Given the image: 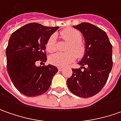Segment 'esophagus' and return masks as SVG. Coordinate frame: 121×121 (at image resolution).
<instances>
[{
  "instance_id": "34e87169",
  "label": "esophagus",
  "mask_w": 121,
  "mask_h": 121,
  "mask_svg": "<svg viewBox=\"0 0 121 121\" xmlns=\"http://www.w3.org/2000/svg\"><path fill=\"white\" fill-rule=\"evenodd\" d=\"M64 69V68H62V67H58V70L61 72V71H62Z\"/></svg>"
}]
</instances>
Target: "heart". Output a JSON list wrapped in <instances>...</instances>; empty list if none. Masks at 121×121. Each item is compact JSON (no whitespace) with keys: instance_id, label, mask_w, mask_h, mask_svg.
I'll return each mask as SVG.
<instances>
[{"instance_id":"b5f03b06","label":"heart","mask_w":121,"mask_h":121,"mask_svg":"<svg viewBox=\"0 0 121 121\" xmlns=\"http://www.w3.org/2000/svg\"><path fill=\"white\" fill-rule=\"evenodd\" d=\"M61 37L65 41L69 42L68 45L66 53H56L49 57L52 64L65 67L75 60L76 56L78 57L84 56L86 52L84 44L81 41L82 35L80 32L74 29H68L61 32ZM46 49L49 52H53L56 49V36L52 35L46 43Z\"/></svg>"}]
</instances>
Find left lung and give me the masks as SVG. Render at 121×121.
<instances>
[{"mask_svg":"<svg viewBox=\"0 0 121 121\" xmlns=\"http://www.w3.org/2000/svg\"><path fill=\"white\" fill-rule=\"evenodd\" d=\"M73 27L84 36L86 52L78 63L80 68L72 69L67 85L73 94L90 98L98 94L107 82L112 67V46L105 31L92 24L82 23Z\"/></svg>","mask_w":121,"mask_h":121,"instance_id":"8db88e82","label":"left lung"}]
</instances>
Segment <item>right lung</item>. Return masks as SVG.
<instances>
[{
	"label": "right lung",
	"mask_w": 121,
	"mask_h": 121,
	"mask_svg": "<svg viewBox=\"0 0 121 121\" xmlns=\"http://www.w3.org/2000/svg\"><path fill=\"white\" fill-rule=\"evenodd\" d=\"M59 27H45L31 23L12 33L6 49V69L13 85L29 97L39 96L49 88L56 66H37V61L45 62V52L49 37Z\"/></svg>",
	"instance_id": "add662e5"
}]
</instances>
